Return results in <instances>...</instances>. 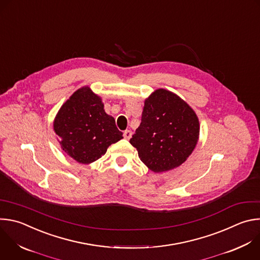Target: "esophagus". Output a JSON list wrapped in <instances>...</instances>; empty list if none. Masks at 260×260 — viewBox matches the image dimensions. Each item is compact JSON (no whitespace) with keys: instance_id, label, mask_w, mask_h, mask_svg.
Returning <instances> with one entry per match:
<instances>
[{"instance_id":"esophagus-1","label":"esophagus","mask_w":260,"mask_h":260,"mask_svg":"<svg viewBox=\"0 0 260 260\" xmlns=\"http://www.w3.org/2000/svg\"><path fill=\"white\" fill-rule=\"evenodd\" d=\"M132 135H133V133H132V131H129V129H126V131H124V133H123V137H124L125 140H129V139L132 138Z\"/></svg>"}]
</instances>
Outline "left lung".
Masks as SVG:
<instances>
[{"label":"left lung","instance_id":"1","mask_svg":"<svg viewBox=\"0 0 260 260\" xmlns=\"http://www.w3.org/2000/svg\"><path fill=\"white\" fill-rule=\"evenodd\" d=\"M200 123L192 107L177 94L155 90L144 102L142 122L129 143L154 172L179 167L194 151Z\"/></svg>","mask_w":260,"mask_h":260}]
</instances>
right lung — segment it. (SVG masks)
Masks as SVG:
<instances>
[{"mask_svg":"<svg viewBox=\"0 0 260 260\" xmlns=\"http://www.w3.org/2000/svg\"><path fill=\"white\" fill-rule=\"evenodd\" d=\"M53 128L61 149L82 164L98 160L123 138L115 119L105 112L102 98L88 85L76 90L61 106Z\"/></svg>","mask_w":260,"mask_h":260,"instance_id":"add662e5","label":"right lung"}]
</instances>
